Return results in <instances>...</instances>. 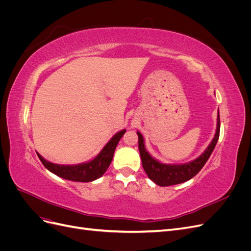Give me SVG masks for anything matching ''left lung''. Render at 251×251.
<instances>
[{
	"label": "left lung",
	"mask_w": 251,
	"mask_h": 251,
	"mask_svg": "<svg viewBox=\"0 0 251 251\" xmlns=\"http://www.w3.org/2000/svg\"><path fill=\"white\" fill-rule=\"evenodd\" d=\"M138 134V148L142 161L143 170L146 171L148 177L154 181L157 185L170 186L192 179L198 174L210 157L212 151H214L220 136V115L218 114L217 132L214 139L210 142L208 148L205 150L204 153L196 159V160L185 164H164L157 161L151 157L144 148V140L142 135Z\"/></svg>",
	"instance_id": "left-lung-1"
}]
</instances>
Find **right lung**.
I'll use <instances>...</instances> for the list:
<instances>
[{"label": "right lung", "instance_id": "add662e5", "mask_svg": "<svg viewBox=\"0 0 251 251\" xmlns=\"http://www.w3.org/2000/svg\"><path fill=\"white\" fill-rule=\"evenodd\" d=\"M126 130H123L115 134L112 139L105 144V147L101 150L93 160H91L87 163H81L77 165H62V164H54L51 163L39 154L40 160L44 164L45 168L49 170L51 173L55 174L56 176L62 177L67 180L77 181V182H91L96 180L105 173L108 170L109 165L113 159L114 151L117 147L119 140L123 137Z\"/></svg>", "mask_w": 251, "mask_h": 251}]
</instances>
